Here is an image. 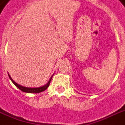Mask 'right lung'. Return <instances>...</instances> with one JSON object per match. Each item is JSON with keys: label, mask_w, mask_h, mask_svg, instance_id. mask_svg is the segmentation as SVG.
<instances>
[{"label": "right lung", "mask_w": 125, "mask_h": 125, "mask_svg": "<svg viewBox=\"0 0 125 125\" xmlns=\"http://www.w3.org/2000/svg\"><path fill=\"white\" fill-rule=\"evenodd\" d=\"M9 77H10V78L11 80V82L15 84V86H16L20 90H21L22 92H27V93H33V94H38V93H40V92H44L45 90H46L47 87H49V84H50V82H51V80H52V77L50 78V80H49V82H48V83L47 84H46L44 86H42V87H38V88H29V87H22L21 85H20V84H17L16 83H15L14 80H12V78L10 77V76L9 75Z\"/></svg>", "instance_id": "add662e5"}]
</instances>
